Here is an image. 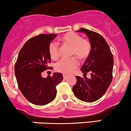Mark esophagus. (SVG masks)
Instances as JSON below:
<instances>
[{
    "label": "esophagus",
    "instance_id": "obj_1",
    "mask_svg": "<svg viewBox=\"0 0 131 131\" xmlns=\"http://www.w3.org/2000/svg\"><path fill=\"white\" fill-rule=\"evenodd\" d=\"M63 77H64V79H66L67 78V77H68V75H63Z\"/></svg>",
    "mask_w": 131,
    "mask_h": 131
}]
</instances>
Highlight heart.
I'll list each match as a JSON object with an SVG mask.
<instances>
[{
    "mask_svg": "<svg viewBox=\"0 0 131 131\" xmlns=\"http://www.w3.org/2000/svg\"><path fill=\"white\" fill-rule=\"evenodd\" d=\"M62 42L71 47V55L75 56L80 59H84L89 55L91 46L89 41L74 32H69L60 38ZM49 52L53 59L59 57V47L57 42H52L49 46ZM79 65L78 60L75 57L70 59H62L55 65L57 71L64 74H71Z\"/></svg>",
    "mask_w": 131,
    "mask_h": 131,
    "instance_id": "heart-1",
    "label": "heart"
}]
</instances>
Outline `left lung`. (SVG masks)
<instances>
[{"instance_id": "obj_1", "label": "left lung", "mask_w": 131, "mask_h": 131, "mask_svg": "<svg viewBox=\"0 0 131 131\" xmlns=\"http://www.w3.org/2000/svg\"><path fill=\"white\" fill-rule=\"evenodd\" d=\"M77 32L85 33L90 40L91 52L81 70L84 75L89 72L91 77L75 76L77 82L72 91L81 101L95 102L105 94L112 82L113 56L108 43L99 34L84 28Z\"/></svg>"}]
</instances>
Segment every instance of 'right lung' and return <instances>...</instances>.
<instances>
[{
  "instance_id": "1",
  "label": "right lung",
  "mask_w": 131,
  "mask_h": 131,
  "mask_svg": "<svg viewBox=\"0 0 131 131\" xmlns=\"http://www.w3.org/2000/svg\"><path fill=\"white\" fill-rule=\"evenodd\" d=\"M57 37L55 34H40L28 40L18 55L15 64V74L20 92L31 103L44 105L56 97V86L63 80L61 73H54L46 78L41 74L50 68L49 46Z\"/></svg>"
}]
</instances>
